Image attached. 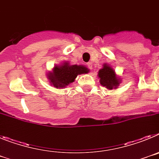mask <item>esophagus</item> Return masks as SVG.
I'll return each instance as SVG.
<instances>
[{"mask_svg":"<svg viewBox=\"0 0 159 159\" xmlns=\"http://www.w3.org/2000/svg\"><path fill=\"white\" fill-rule=\"evenodd\" d=\"M92 63L91 62H89V63H88V64H87V65H88V68H89L90 70H92Z\"/></svg>","mask_w":159,"mask_h":159,"instance_id":"1","label":"esophagus"}]
</instances>
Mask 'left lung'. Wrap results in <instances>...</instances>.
I'll list each match as a JSON object with an SVG mask.
<instances>
[{"label": "left lung", "mask_w": 159, "mask_h": 159, "mask_svg": "<svg viewBox=\"0 0 159 159\" xmlns=\"http://www.w3.org/2000/svg\"><path fill=\"white\" fill-rule=\"evenodd\" d=\"M99 83L107 89H116L121 84V79L116 74L115 70L109 64H103L102 68L98 71Z\"/></svg>", "instance_id": "1"}]
</instances>
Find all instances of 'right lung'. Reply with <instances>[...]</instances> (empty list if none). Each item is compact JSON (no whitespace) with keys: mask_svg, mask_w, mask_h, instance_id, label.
<instances>
[{"mask_svg":"<svg viewBox=\"0 0 159 159\" xmlns=\"http://www.w3.org/2000/svg\"><path fill=\"white\" fill-rule=\"evenodd\" d=\"M89 69L84 65H71L64 62L60 65H55L52 71L47 74L48 79L52 86L56 88H65L74 82L78 75L86 74Z\"/></svg>","mask_w":159,"mask_h":159,"instance_id":"add662e5","label":"right lung"}]
</instances>
